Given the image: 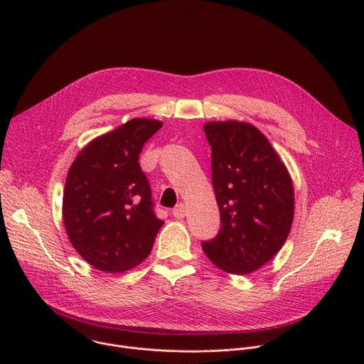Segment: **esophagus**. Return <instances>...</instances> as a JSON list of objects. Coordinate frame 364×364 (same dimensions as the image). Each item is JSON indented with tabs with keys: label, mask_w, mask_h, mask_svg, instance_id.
Masks as SVG:
<instances>
[{
	"label": "esophagus",
	"mask_w": 364,
	"mask_h": 364,
	"mask_svg": "<svg viewBox=\"0 0 364 364\" xmlns=\"http://www.w3.org/2000/svg\"><path fill=\"white\" fill-rule=\"evenodd\" d=\"M187 213V205L184 203H178L173 209V216L177 219H183Z\"/></svg>",
	"instance_id": "obj_1"
}]
</instances>
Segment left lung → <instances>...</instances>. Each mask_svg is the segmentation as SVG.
Wrapping results in <instances>:
<instances>
[{
  "label": "left lung",
  "instance_id": "1",
  "mask_svg": "<svg viewBox=\"0 0 364 364\" xmlns=\"http://www.w3.org/2000/svg\"><path fill=\"white\" fill-rule=\"evenodd\" d=\"M220 230L201 242L218 268L250 274L279 252L294 220V186L267 136L246 122H207Z\"/></svg>",
  "mask_w": 364,
  "mask_h": 364
}]
</instances>
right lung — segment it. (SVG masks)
Returning a JSON list of instances; mask_svg holds the SVG:
<instances>
[{
  "mask_svg": "<svg viewBox=\"0 0 364 364\" xmlns=\"http://www.w3.org/2000/svg\"><path fill=\"white\" fill-rule=\"evenodd\" d=\"M163 122L135 118L89 142L73 161L63 193L70 243L93 268L118 274L139 265L164 225L138 163Z\"/></svg>",
  "mask_w": 364,
  "mask_h": 364,
  "instance_id": "right-lung-1",
  "label": "right lung"
}]
</instances>
